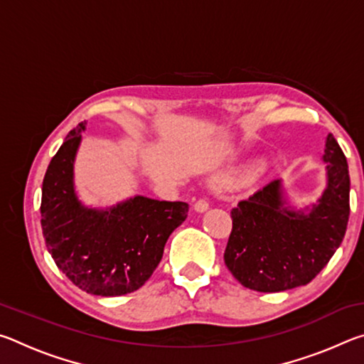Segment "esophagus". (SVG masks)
<instances>
[{
  "label": "esophagus",
  "instance_id": "esophagus-1",
  "mask_svg": "<svg viewBox=\"0 0 364 364\" xmlns=\"http://www.w3.org/2000/svg\"><path fill=\"white\" fill-rule=\"evenodd\" d=\"M210 207V202H208V199H205V197H200L199 200L196 202V205H194V208H196V212H205L207 208Z\"/></svg>",
  "mask_w": 364,
  "mask_h": 364
}]
</instances>
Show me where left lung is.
Segmentation results:
<instances>
[{
  "label": "left lung",
  "mask_w": 364,
  "mask_h": 364,
  "mask_svg": "<svg viewBox=\"0 0 364 364\" xmlns=\"http://www.w3.org/2000/svg\"><path fill=\"white\" fill-rule=\"evenodd\" d=\"M323 160L328 188L308 213L287 210L279 181H271L231 210L225 263L244 287L281 292L305 286L338 249L350 215V176L332 134Z\"/></svg>",
  "instance_id": "obj_1"
}]
</instances>
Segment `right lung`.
<instances>
[{
  "label": "right lung",
  "instance_id": "add662e5",
  "mask_svg": "<svg viewBox=\"0 0 364 364\" xmlns=\"http://www.w3.org/2000/svg\"><path fill=\"white\" fill-rule=\"evenodd\" d=\"M82 130L85 123H78L49 162L40 207L43 236L54 263L73 284L117 297L138 291L151 278L189 205L136 196L109 210L83 207L73 191Z\"/></svg>",
  "mask_w": 364,
  "mask_h": 364
}]
</instances>
